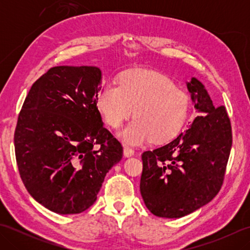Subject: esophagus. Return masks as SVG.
Listing matches in <instances>:
<instances>
[{"mask_svg": "<svg viewBox=\"0 0 250 250\" xmlns=\"http://www.w3.org/2000/svg\"><path fill=\"white\" fill-rule=\"evenodd\" d=\"M124 155H125V157H131V156H133L134 155V150L132 149L131 147H129V146H124Z\"/></svg>", "mask_w": 250, "mask_h": 250, "instance_id": "obj_1", "label": "esophagus"}]
</instances>
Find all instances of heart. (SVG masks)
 Masks as SVG:
<instances>
[{
  "label": "heart",
  "instance_id": "heart-1",
  "mask_svg": "<svg viewBox=\"0 0 250 250\" xmlns=\"http://www.w3.org/2000/svg\"><path fill=\"white\" fill-rule=\"evenodd\" d=\"M119 86L105 84L97 105L104 120L119 128L134 111L135 118L119 132L126 144L141 145L153 140L166 142L183 128L189 113V95L168 77L152 71L125 73Z\"/></svg>",
  "mask_w": 250,
  "mask_h": 250
}]
</instances>
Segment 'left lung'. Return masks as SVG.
<instances>
[{"instance_id": "left-lung-1", "label": "left lung", "mask_w": 250, "mask_h": 250, "mask_svg": "<svg viewBox=\"0 0 250 250\" xmlns=\"http://www.w3.org/2000/svg\"><path fill=\"white\" fill-rule=\"evenodd\" d=\"M186 84L200 116L174 140L142 155V198L147 208L162 218L187 216L215 198L232 146L225 106L213 104L195 77Z\"/></svg>"}]
</instances>
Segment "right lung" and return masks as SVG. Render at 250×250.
Here are the masks:
<instances>
[{
    "mask_svg": "<svg viewBox=\"0 0 250 250\" xmlns=\"http://www.w3.org/2000/svg\"><path fill=\"white\" fill-rule=\"evenodd\" d=\"M101 83L97 66L51 67L32 84L19 114L14 143L20 177L54 213L88 209L122 158L97 107Z\"/></svg>",
    "mask_w": 250,
    "mask_h": 250,
    "instance_id": "add662e5",
    "label": "right lung"
}]
</instances>
